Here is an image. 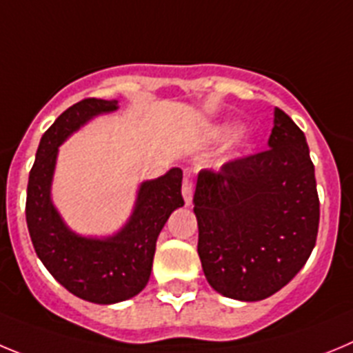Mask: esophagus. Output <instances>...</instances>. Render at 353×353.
<instances>
[{
    "instance_id": "obj_1",
    "label": "esophagus",
    "mask_w": 353,
    "mask_h": 353,
    "mask_svg": "<svg viewBox=\"0 0 353 353\" xmlns=\"http://www.w3.org/2000/svg\"><path fill=\"white\" fill-rule=\"evenodd\" d=\"M183 199H184V204L190 205L192 204V199H193V183L190 177H184L183 181Z\"/></svg>"
}]
</instances>
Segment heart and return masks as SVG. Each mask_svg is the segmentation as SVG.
Masks as SVG:
<instances>
[{
    "label": "heart",
    "instance_id": "heart-1",
    "mask_svg": "<svg viewBox=\"0 0 353 353\" xmlns=\"http://www.w3.org/2000/svg\"><path fill=\"white\" fill-rule=\"evenodd\" d=\"M234 130H236V126H234V125H227V126H225V128H223V132L230 133V132H234Z\"/></svg>",
    "mask_w": 353,
    "mask_h": 353
}]
</instances>
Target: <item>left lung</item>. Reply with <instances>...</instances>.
I'll use <instances>...</instances> for the list:
<instances>
[{
	"label": "left lung",
	"instance_id": "obj_1",
	"mask_svg": "<svg viewBox=\"0 0 353 353\" xmlns=\"http://www.w3.org/2000/svg\"><path fill=\"white\" fill-rule=\"evenodd\" d=\"M269 149L200 170L193 212L205 279L236 301H262L304 268L316 243L320 202L304 133L274 109Z\"/></svg>",
	"mask_w": 353,
	"mask_h": 353
}]
</instances>
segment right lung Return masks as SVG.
<instances>
[{"label": "right lung", "mask_w": 353, "mask_h": 353, "mask_svg": "<svg viewBox=\"0 0 353 353\" xmlns=\"http://www.w3.org/2000/svg\"><path fill=\"white\" fill-rule=\"evenodd\" d=\"M117 109V100L98 98L66 109L43 133L28 181L26 221L38 259L66 290L94 304L121 303L144 290L161 228L184 205L183 170L174 167L142 181L132 214L112 236H82L65 223L52 202L59 145L91 119Z\"/></svg>", "instance_id": "obj_1"}]
</instances>
